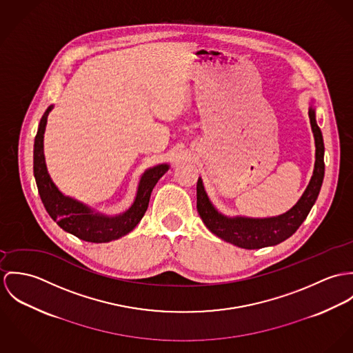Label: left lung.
<instances>
[{"label":"left lung","mask_w":353,"mask_h":353,"mask_svg":"<svg viewBox=\"0 0 353 353\" xmlns=\"http://www.w3.org/2000/svg\"><path fill=\"white\" fill-rule=\"evenodd\" d=\"M310 124L313 128L315 139V165L310 184L307 185L305 194L299 201L285 214L267 218V219H250V218H226L221 215L210 203L203 183L199 179L196 185V208L207 229L225 239L226 242L234 243L243 249H260L265 246H272L283 242L294 234L303 221L307 218L312 207L318 197L323 174H325V162H323V139L322 132L315 121V112L313 108L309 111Z\"/></svg>","instance_id":"8db88e82"}]
</instances>
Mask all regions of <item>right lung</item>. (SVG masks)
Masks as SVG:
<instances>
[{
  "label": "right lung",
  "instance_id": "1",
  "mask_svg": "<svg viewBox=\"0 0 353 353\" xmlns=\"http://www.w3.org/2000/svg\"><path fill=\"white\" fill-rule=\"evenodd\" d=\"M51 107L40 119L39 130L34 145V174L40 199L48 215L57 225L70 234L88 242H108L130 233L143 218L152 191L158 180L168 172V165H158L148 170L141 180L137 199L131 208L115 218L93 214L90 208L70 197L62 195L51 181L43 154V134Z\"/></svg>",
  "mask_w": 353,
  "mask_h": 353
}]
</instances>
